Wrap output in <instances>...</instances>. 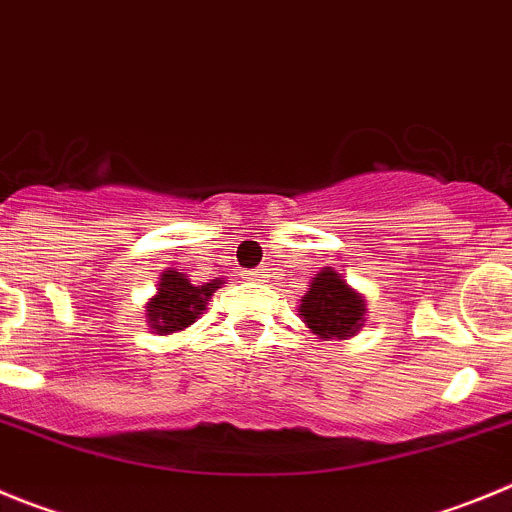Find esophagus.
Listing matches in <instances>:
<instances>
[{"label":"esophagus","mask_w":512,"mask_h":512,"mask_svg":"<svg viewBox=\"0 0 512 512\" xmlns=\"http://www.w3.org/2000/svg\"><path fill=\"white\" fill-rule=\"evenodd\" d=\"M265 273H267V267H257V270H250V273H245V275H247V280H260V278H265Z\"/></svg>","instance_id":"1"}]
</instances>
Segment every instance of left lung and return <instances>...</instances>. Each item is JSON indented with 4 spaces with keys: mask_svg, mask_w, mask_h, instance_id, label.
Masks as SVG:
<instances>
[{
    "mask_svg": "<svg viewBox=\"0 0 512 512\" xmlns=\"http://www.w3.org/2000/svg\"><path fill=\"white\" fill-rule=\"evenodd\" d=\"M367 303L362 293L349 288L342 275L324 267L311 280V288L301 298L298 316L319 339H347L365 326Z\"/></svg>",
    "mask_w": 512,
    "mask_h": 512,
    "instance_id": "8db88e82",
    "label": "left lung"
}]
</instances>
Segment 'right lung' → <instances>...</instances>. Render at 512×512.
Segmentation results:
<instances>
[{
	"instance_id": "add662e5",
	"label": "right lung",
	"mask_w": 512,
	"mask_h": 512,
	"mask_svg": "<svg viewBox=\"0 0 512 512\" xmlns=\"http://www.w3.org/2000/svg\"><path fill=\"white\" fill-rule=\"evenodd\" d=\"M224 280L216 278L211 283L193 285L188 275L178 273V270H165L160 275L158 296L147 301V326L155 334H176L191 326L206 311V301L216 293V288H222Z\"/></svg>"
}]
</instances>
